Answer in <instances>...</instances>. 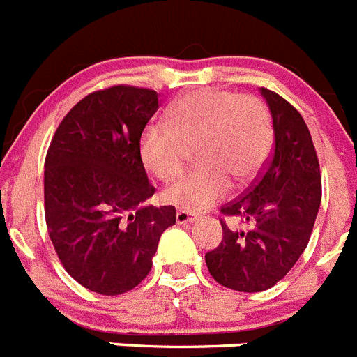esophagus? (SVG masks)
<instances>
[{"label":"esophagus","mask_w":357,"mask_h":357,"mask_svg":"<svg viewBox=\"0 0 357 357\" xmlns=\"http://www.w3.org/2000/svg\"><path fill=\"white\" fill-rule=\"evenodd\" d=\"M197 222V214H191L188 211H176V223L184 225V223Z\"/></svg>","instance_id":"1"}]
</instances>
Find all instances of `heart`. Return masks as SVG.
<instances>
[{
  "label": "heart",
  "mask_w": 357,
  "mask_h": 357,
  "mask_svg": "<svg viewBox=\"0 0 357 357\" xmlns=\"http://www.w3.org/2000/svg\"><path fill=\"white\" fill-rule=\"evenodd\" d=\"M202 160L162 193L169 206L209 209L227 197L232 181L247 184L264 168L273 144L268 107L255 96L202 89L172 107L166 121L148 123L139 137L141 160L162 182L182 172L188 146Z\"/></svg>",
  "instance_id": "heart-1"
}]
</instances>
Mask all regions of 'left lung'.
Returning <instances> with one entry per match:
<instances>
[{"label": "left lung", "mask_w": 357, "mask_h": 357, "mask_svg": "<svg viewBox=\"0 0 357 357\" xmlns=\"http://www.w3.org/2000/svg\"><path fill=\"white\" fill-rule=\"evenodd\" d=\"M273 121L272 159L248 193L222 207L250 229H230L206 254L216 282L236 291H264L279 282L307 247L321 202L317 150L304 118L284 98L261 87Z\"/></svg>", "instance_id": "obj_1"}]
</instances>
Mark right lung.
Wrapping results in <instances>:
<instances>
[{"mask_svg":"<svg viewBox=\"0 0 357 357\" xmlns=\"http://www.w3.org/2000/svg\"><path fill=\"white\" fill-rule=\"evenodd\" d=\"M159 109L151 89L114 85L62 119L44 162V214L66 272L100 295H121L150 273L175 207L143 206L148 182L139 137Z\"/></svg>","mask_w":357,"mask_h":357,"instance_id":"1","label":"right lung"}]
</instances>
